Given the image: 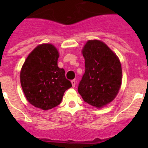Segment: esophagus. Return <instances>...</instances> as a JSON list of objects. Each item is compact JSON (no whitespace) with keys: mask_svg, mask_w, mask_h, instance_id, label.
<instances>
[{"mask_svg":"<svg viewBox=\"0 0 148 148\" xmlns=\"http://www.w3.org/2000/svg\"><path fill=\"white\" fill-rule=\"evenodd\" d=\"M71 84H72V86H73V87H75V84H76V82H75V79H74V80L71 81Z\"/></svg>","mask_w":148,"mask_h":148,"instance_id":"34e87169","label":"esophagus"}]
</instances>
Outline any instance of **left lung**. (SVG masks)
<instances>
[{
  "label": "left lung",
  "mask_w": 148,
  "mask_h": 148,
  "mask_svg": "<svg viewBox=\"0 0 148 148\" xmlns=\"http://www.w3.org/2000/svg\"><path fill=\"white\" fill-rule=\"evenodd\" d=\"M85 73L78 91L84 101L95 108H102L116 98L121 84L119 59L104 42L90 40L82 49Z\"/></svg>",
  "instance_id": "1"
}]
</instances>
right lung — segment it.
Wrapping results in <instances>:
<instances>
[{"mask_svg":"<svg viewBox=\"0 0 148 148\" xmlns=\"http://www.w3.org/2000/svg\"><path fill=\"white\" fill-rule=\"evenodd\" d=\"M58 57L53 44H43L31 52L22 66L21 84L27 101L35 108L47 110L58 106L72 87L64 70L58 66Z\"/></svg>","mask_w":148,"mask_h":148,"instance_id":"1","label":"right lung"}]
</instances>
